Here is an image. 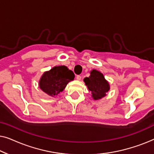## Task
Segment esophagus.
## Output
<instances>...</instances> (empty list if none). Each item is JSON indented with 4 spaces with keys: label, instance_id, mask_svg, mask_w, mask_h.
Here are the masks:
<instances>
[{
    "label": "esophagus",
    "instance_id": "34e87169",
    "mask_svg": "<svg viewBox=\"0 0 154 154\" xmlns=\"http://www.w3.org/2000/svg\"><path fill=\"white\" fill-rule=\"evenodd\" d=\"M76 80H77V81H81V75H77V76H76Z\"/></svg>",
    "mask_w": 154,
    "mask_h": 154
}]
</instances>
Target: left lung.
I'll list each match as a JSON object with an SVG mask.
<instances>
[{
	"mask_svg": "<svg viewBox=\"0 0 154 154\" xmlns=\"http://www.w3.org/2000/svg\"><path fill=\"white\" fill-rule=\"evenodd\" d=\"M90 73V76L85 78L83 81L88 90L91 92L92 99L94 100H101L109 91L110 85L100 71L92 69Z\"/></svg>",
	"mask_w": 154,
	"mask_h": 154,
	"instance_id": "8db88e82",
	"label": "left lung"
}]
</instances>
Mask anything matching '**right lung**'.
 I'll return each mask as SVG.
<instances>
[{"label":"right lung","mask_w":154,"mask_h":154,"mask_svg":"<svg viewBox=\"0 0 154 154\" xmlns=\"http://www.w3.org/2000/svg\"><path fill=\"white\" fill-rule=\"evenodd\" d=\"M74 78L73 71L66 66H56L43 73L39 80V88L48 95L54 97L63 91Z\"/></svg>","instance_id":"obj_1"}]
</instances>
